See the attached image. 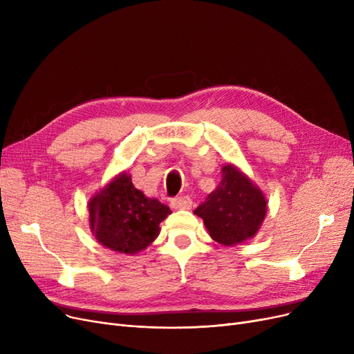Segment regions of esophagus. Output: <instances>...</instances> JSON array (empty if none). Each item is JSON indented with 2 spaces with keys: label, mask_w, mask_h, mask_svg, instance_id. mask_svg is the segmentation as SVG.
<instances>
[{
  "label": "esophagus",
  "mask_w": 354,
  "mask_h": 354,
  "mask_svg": "<svg viewBox=\"0 0 354 354\" xmlns=\"http://www.w3.org/2000/svg\"><path fill=\"white\" fill-rule=\"evenodd\" d=\"M171 207L174 209H189L192 207V199L187 195L178 196V198L171 201Z\"/></svg>",
  "instance_id": "esophagus-1"
}]
</instances>
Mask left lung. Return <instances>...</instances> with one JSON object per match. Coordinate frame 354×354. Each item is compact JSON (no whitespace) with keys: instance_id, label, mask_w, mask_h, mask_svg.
<instances>
[{"instance_id":"left-lung-1","label":"left lung","mask_w":354,"mask_h":354,"mask_svg":"<svg viewBox=\"0 0 354 354\" xmlns=\"http://www.w3.org/2000/svg\"><path fill=\"white\" fill-rule=\"evenodd\" d=\"M266 212L263 192L232 165L222 167L218 188L194 211L203 219L212 239L227 247L254 236Z\"/></svg>"}]
</instances>
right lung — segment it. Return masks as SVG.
I'll return each instance as SVG.
<instances>
[{
	"label": "right lung",
	"instance_id": "obj_1",
	"mask_svg": "<svg viewBox=\"0 0 354 354\" xmlns=\"http://www.w3.org/2000/svg\"><path fill=\"white\" fill-rule=\"evenodd\" d=\"M90 228L113 251L136 254L153 243L169 207L138 191L127 174L119 175L88 203Z\"/></svg>",
	"mask_w": 354,
	"mask_h": 354
}]
</instances>
